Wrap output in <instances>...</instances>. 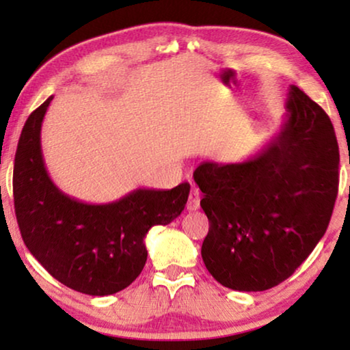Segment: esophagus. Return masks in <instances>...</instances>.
I'll return each instance as SVG.
<instances>
[{
    "label": "esophagus",
    "instance_id": "1",
    "mask_svg": "<svg viewBox=\"0 0 350 350\" xmlns=\"http://www.w3.org/2000/svg\"><path fill=\"white\" fill-rule=\"evenodd\" d=\"M200 207V191L198 188H193L189 193V199H188V205H186V208L189 210V212H196Z\"/></svg>",
    "mask_w": 350,
    "mask_h": 350
}]
</instances>
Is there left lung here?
<instances>
[{"label": "left lung", "mask_w": 350, "mask_h": 350, "mask_svg": "<svg viewBox=\"0 0 350 350\" xmlns=\"http://www.w3.org/2000/svg\"><path fill=\"white\" fill-rule=\"evenodd\" d=\"M339 148L328 114L291 85L275 137L245 162H202L194 172L210 228L202 260L237 291L279 285L327 231L339 185Z\"/></svg>", "instance_id": "1"}]
</instances>
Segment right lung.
Wrapping results in <instances>:
<instances>
[{"label": "right lung", "instance_id": "obj_1", "mask_svg": "<svg viewBox=\"0 0 350 350\" xmlns=\"http://www.w3.org/2000/svg\"><path fill=\"white\" fill-rule=\"evenodd\" d=\"M51 95L28 116L14 161V207L22 239L49 274L79 293H118L140 275L145 237L185 210L189 183L133 189L119 200L88 204L62 193L47 174L41 126Z\"/></svg>", "mask_w": 350, "mask_h": 350}]
</instances>
